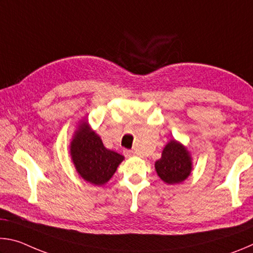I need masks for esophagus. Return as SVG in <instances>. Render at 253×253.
<instances>
[{
	"instance_id": "1",
	"label": "esophagus",
	"mask_w": 253,
	"mask_h": 253,
	"mask_svg": "<svg viewBox=\"0 0 253 253\" xmlns=\"http://www.w3.org/2000/svg\"><path fill=\"white\" fill-rule=\"evenodd\" d=\"M124 154H125L126 157H132L136 155V153L134 151H131V149H126V151L124 152Z\"/></svg>"
}]
</instances>
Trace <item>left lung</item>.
<instances>
[{"instance_id": "left-lung-1", "label": "left lung", "mask_w": 253, "mask_h": 253, "mask_svg": "<svg viewBox=\"0 0 253 253\" xmlns=\"http://www.w3.org/2000/svg\"><path fill=\"white\" fill-rule=\"evenodd\" d=\"M193 168L191 153L186 146L175 139L165 145L162 156L155 162L156 173L163 182L169 185L185 181Z\"/></svg>"}]
</instances>
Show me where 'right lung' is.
Listing matches in <instances>:
<instances>
[{
	"mask_svg": "<svg viewBox=\"0 0 253 253\" xmlns=\"http://www.w3.org/2000/svg\"><path fill=\"white\" fill-rule=\"evenodd\" d=\"M75 169L85 182L101 186L113 177L124 156L106 148L87 119L79 123L69 145Z\"/></svg>",
	"mask_w": 253,
	"mask_h": 253,
	"instance_id": "1",
	"label": "right lung"
}]
</instances>
